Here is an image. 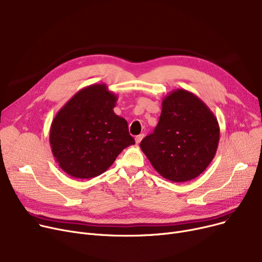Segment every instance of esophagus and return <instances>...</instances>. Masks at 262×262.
<instances>
[{
	"label": "esophagus",
	"instance_id": "34e87169",
	"mask_svg": "<svg viewBox=\"0 0 262 262\" xmlns=\"http://www.w3.org/2000/svg\"><path fill=\"white\" fill-rule=\"evenodd\" d=\"M143 139V135L141 134V135H138V136H136V138H135V140H136V143L137 144H139L140 142H141V140Z\"/></svg>",
	"mask_w": 262,
	"mask_h": 262
}]
</instances>
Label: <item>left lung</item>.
I'll use <instances>...</instances> for the list:
<instances>
[{
    "label": "left lung",
    "mask_w": 262,
    "mask_h": 262,
    "mask_svg": "<svg viewBox=\"0 0 262 262\" xmlns=\"http://www.w3.org/2000/svg\"><path fill=\"white\" fill-rule=\"evenodd\" d=\"M161 106L154 133L145 137L140 147L162 177L174 183L193 180L216 153L217 120L207 105L185 89L171 91Z\"/></svg>",
    "instance_id": "1"
}]
</instances>
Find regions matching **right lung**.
Here are the masks:
<instances>
[{"label":"right lung","instance_id":"right-lung-1","mask_svg":"<svg viewBox=\"0 0 262 262\" xmlns=\"http://www.w3.org/2000/svg\"><path fill=\"white\" fill-rule=\"evenodd\" d=\"M117 101L105 84H94L75 93L55 116L50 144L68 175L80 180L99 176L135 144L126 120L114 112Z\"/></svg>","mask_w":262,"mask_h":262}]
</instances>
